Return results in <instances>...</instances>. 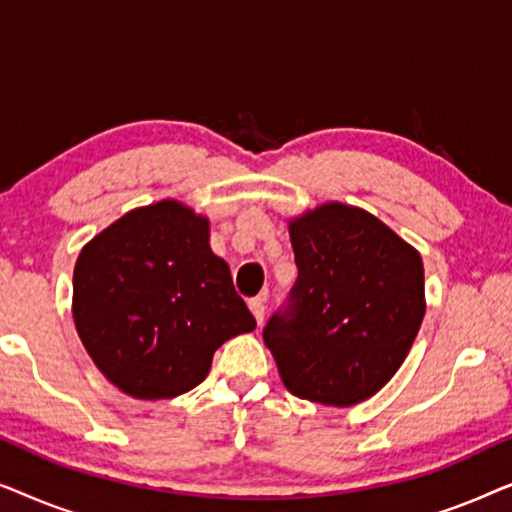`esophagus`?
I'll use <instances>...</instances> for the list:
<instances>
[{"instance_id":"esophagus-1","label":"esophagus","mask_w":512,"mask_h":512,"mask_svg":"<svg viewBox=\"0 0 512 512\" xmlns=\"http://www.w3.org/2000/svg\"><path fill=\"white\" fill-rule=\"evenodd\" d=\"M249 310L256 317L258 326H261L263 319H265V293H263V296H256V298L249 300Z\"/></svg>"}]
</instances>
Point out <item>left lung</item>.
Returning <instances> with one entry per match:
<instances>
[{
    "instance_id": "1",
    "label": "left lung",
    "mask_w": 512,
    "mask_h": 512,
    "mask_svg": "<svg viewBox=\"0 0 512 512\" xmlns=\"http://www.w3.org/2000/svg\"><path fill=\"white\" fill-rule=\"evenodd\" d=\"M298 279L263 328L284 387L349 408L387 384L422 326L415 247L359 207L326 202L289 223Z\"/></svg>"
}]
</instances>
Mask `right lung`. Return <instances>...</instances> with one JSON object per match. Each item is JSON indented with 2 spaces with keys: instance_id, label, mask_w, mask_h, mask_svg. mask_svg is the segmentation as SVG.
<instances>
[{
  "instance_id": "obj_1",
  "label": "right lung",
  "mask_w": 512,
  "mask_h": 512,
  "mask_svg": "<svg viewBox=\"0 0 512 512\" xmlns=\"http://www.w3.org/2000/svg\"><path fill=\"white\" fill-rule=\"evenodd\" d=\"M72 312L100 373L144 401L198 387L216 349L256 328L209 221L177 200L132 209L81 249Z\"/></svg>"
}]
</instances>
